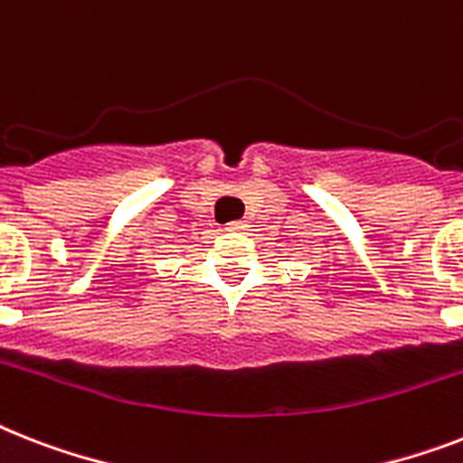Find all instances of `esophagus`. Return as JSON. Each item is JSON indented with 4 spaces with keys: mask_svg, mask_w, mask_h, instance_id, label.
<instances>
[{
    "mask_svg": "<svg viewBox=\"0 0 463 463\" xmlns=\"http://www.w3.org/2000/svg\"><path fill=\"white\" fill-rule=\"evenodd\" d=\"M225 228H228V231L242 232V231H247L250 225H247V221H232V223H228V225H225Z\"/></svg>",
    "mask_w": 463,
    "mask_h": 463,
    "instance_id": "34e87169",
    "label": "esophagus"
}]
</instances>
